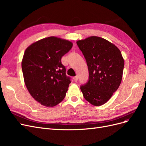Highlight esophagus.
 <instances>
[{"instance_id": "esophagus-1", "label": "esophagus", "mask_w": 146, "mask_h": 146, "mask_svg": "<svg viewBox=\"0 0 146 146\" xmlns=\"http://www.w3.org/2000/svg\"><path fill=\"white\" fill-rule=\"evenodd\" d=\"M73 79H74V80L75 82H77V81L78 80V77H77V76L74 77H73Z\"/></svg>"}]
</instances>
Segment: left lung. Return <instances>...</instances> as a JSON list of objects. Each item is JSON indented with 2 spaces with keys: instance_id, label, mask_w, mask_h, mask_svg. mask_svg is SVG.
Segmentation results:
<instances>
[{
  "instance_id": "8db88e82",
  "label": "left lung",
  "mask_w": 146,
  "mask_h": 146,
  "mask_svg": "<svg viewBox=\"0 0 146 146\" xmlns=\"http://www.w3.org/2000/svg\"><path fill=\"white\" fill-rule=\"evenodd\" d=\"M86 61L88 82L80 86L83 97L95 106L105 104L120 85L124 60L113 44L98 36L77 42Z\"/></svg>"
}]
</instances>
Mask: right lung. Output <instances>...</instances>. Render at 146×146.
<instances>
[{"label": "right lung", "mask_w": 146, "mask_h": 146, "mask_svg": "<svg viewBox=\"0 0 146 146\" xmlns=\"http://www.w3.org/2000/svg\"><path fill=\"white\" fill-rule=\"evenodd\" d=\"M72 45L68 40L50 36L25 50L22 61L25 84L31 96L41 105L54 107L65 98L71 81L61 58Z\"/></svg>", "instance_id": "right-lung-1"}]
</instances>
